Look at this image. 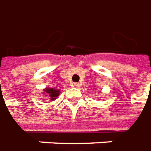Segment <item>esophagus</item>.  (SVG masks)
Instances as JSON below:
<instances>
[{
  "label": "esophagus",
  "mask_w": 151,
  "mask_h": 151,
  "mask_svg": "<svg viewBox=\"0 0 151 151\" xmlns=\"http://www.w3.org/2000/svg\"><path fill=\"white\" fill-rule=\"evenodd\" d=\"M73 87H76V88H79L80 86H81V84H78V83H73Z\"/></svg>",
  "instance_id": "34e87169"
}]
</instances>
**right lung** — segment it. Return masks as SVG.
<instances>
[{
    "instance_id": "add662e5",
    "label": "right lung",
    "mask_w": 151,
    "mask_h": 151,
    "mask_svg": "<svg viewBox=\"0 0 151 151\" xmlns=\"http://www.w3.org/2000/svg\"><path fill=\"white\" fill-rule=\"evenodd\" d=\"M44 92L46 93V96H49V98L52 101L55 100L60 93V90H58L53 88H46L45 89H44Z\"/></svg>"
}]
</instances>
